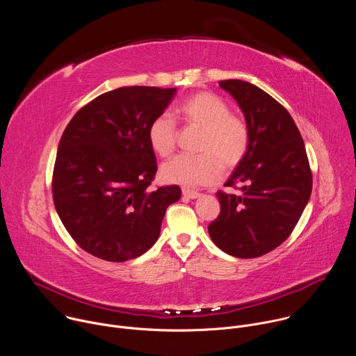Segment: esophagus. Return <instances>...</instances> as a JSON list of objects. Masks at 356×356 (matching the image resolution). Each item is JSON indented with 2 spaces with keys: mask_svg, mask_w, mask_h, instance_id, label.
I'll return each mask as SVG.
<instances>
[{
  "mask_svg": "<svg viewBox=\"0 0 356 356\" xmlns=\"http://www.w3.org/2000/svg\"><path fill=\"white\" fill-rule=\"evenodd\" d=\"M183 195L190 198V200H194V198H198L201 194L198 191H194V190H188V188H183Z\"/></svg>",
  "mask_w": 356,
  "mask_h": 356,
  "instance_id": "34e87169",
  "label": "esophagus"
}]
</instances>
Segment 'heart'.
<instances>
[{"label": "heart", "mask_w": 356, "mask_h": 356, "mask_svg": "<svg viewBox=\"0 0 356 356\" xmlns=\"http://www.w3.org/2000/svg\"><path fill=\"white\" fill-rule=\"evenodd\" d=\"M177 115L190 127L201 129L198 150L204 154L177 155L161 166L165 183L184 187L211 184L225 169L236 166L249 146L246 122L231 114L229 106L213 92H198L177 108ZM176 125L169 114H161L147 128V140L159 156H169L176 145Z\"/></svg>", "instance_id": "heart-1"}]
</instances>
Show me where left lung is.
<instances>
[{"label": "left lung", "mask_w": 356, "mask_h": 356, "mask_svg": "<svg viewBox=\"0 0 356 356\" xmlns=\"http://www.w3.org/2000/svg\"><path fill=\"white\" fill-rule=\"evenodd\" d=\"M243 113L249 146L227 186L241 194L217 193L221 213L209 225L213 242L235 258H258L283 243L312 195L313 176L302 138L287 110L262 88L222 80Z\"/></svg>", "instance_id": "8db88e82"}]
</instances>
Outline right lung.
<instances>
[{
  "instance_id": "add662e5",
  "label": "right lung",
  "mask_w": 356,
  "mask_h": 356,
  "mask_svg": "<svg viewBox=\"0 0 356 356\" xmlns=\"http://www.w3.org/2000/svg\"><path fill=\"white\" fill-rule=\"evenodd\" d=\"M176 88L120 87L76 113L59 142L54 169L55 209L90 255L125 262L154 246L179 186L147 190L158 170L147 128Z\"/></svg>"
}]
</instances>
